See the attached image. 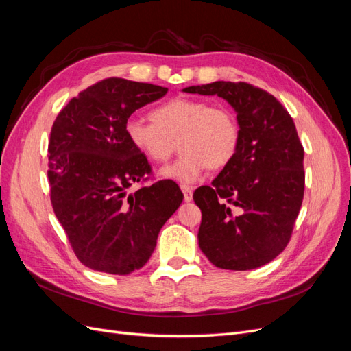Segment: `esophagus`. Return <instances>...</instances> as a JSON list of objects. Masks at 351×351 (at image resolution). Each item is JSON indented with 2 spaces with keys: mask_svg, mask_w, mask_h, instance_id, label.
I'll return each mask as SVG.
<instances>
[{
  "mask_svg": "<svg viewBox=\"0 0 351 351\" xmlns=\"http://www.w3.org/2000/svg\"><path fill=\"white\" fill-rule=\"evenodd\" d=\"M183 195H184V202H192L193 199V189L190 186H182Z\"/></svg>",
  "mask_w": 351,
  "mask_h": 351,
  "instance_id": "34e87169",
  "label": "esophagus"
}]
</instances>
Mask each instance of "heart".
Masks as SVG:
<instances>
[{
  "mask_svg": "<svg viewBox=\"0 0 351 351\" xmlns=\"http://www.w3.org/2000/svg\"><path fill=\"white\" fill-rule=\"evenodd\" d=\"M152 123L132 117L124 125L127 141L152 164H165L178 147L182 155L161 176L192 184L206 168L219 169L236 156L240 125L226 105L205 99L176 98L151 112Z\"/></svg>",
  "mask_w": 351,
  "mask_h": 351,
  "instance_id": "heart-1",
  "label": "heart"
}]
</instances>
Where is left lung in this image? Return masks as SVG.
Here are the masks:
<instances>
[{
	"label": "left lung",
	"instance_id": "8db88e82",
	"mask_svg": "<svg viewBox=\"0 0 351 351\" xmlns=\"http://www.w3.org/2000/svg\"><path fill=\"white\" fill-rule=\"evenodd\" d=\"M218 95L237 114L240 143L212 186L199 187V247L221 269L247 271L274 261L291 237L304 193L303 146L294 121L272 95L244 82L189 86Z\"/></svg>",
	"mask_w": 351,
	"mask_h": 351
}]
</instances>
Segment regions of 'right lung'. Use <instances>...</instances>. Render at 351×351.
Here are the masks:
<instances>
[{"mask_svg": "<svg viewBox=\"0 0 351 351\" xmlns=\"http://www.w3.org/2000/svg\"><path fill=\"white\" fill-rule=\"evenodd\" d=\"M167 88L119 77L84 89L51 130V202L77 259L93 271L127 275L145 267L159 230L183 202L168 180L129 189L151 165L127 141L124 125Z\"/></svg>", "mask_w": 351, "mask_h": 351, "instance_id": "1", "label": "right lung"}]
</instances>
